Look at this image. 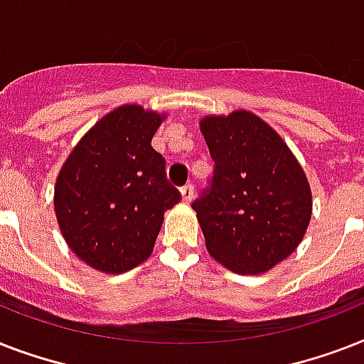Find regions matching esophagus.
Segmentation results:
<instances>
[{
	"mask_svg": "<svg viewBox=\"0 0 364 364\" xmlns=\"http://www.w3.org/2000/svg\"><path fill=\"white\" fill-rule=\"evenodd\" d=\"M194 198V187L193 185H185V187L181 188V200L185 202V204H191Z\"/></svg>",
	"mask_w": 364,
	"mask_h": 364,
	"instance_id": "34e87169",
	"label": "esophagus"
}]
</instances>
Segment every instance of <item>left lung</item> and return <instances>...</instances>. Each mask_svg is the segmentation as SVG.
<instances>
[{"label":"left lung","instance_id":"obj_1","mask_svg":"<svg viewBox=\"0 0 364 364\" xmlns=\"http://www.w3.org/2000/svg\"><path fill=\"white\" fill-rule=\"evenodd\" d=\"M215 170L193 204L208 253L251 276L285 260L311 219V188L283 137L251 111L200 119Z\"/></svg>","mask_w":364,"mask_h":364}]
</instances>
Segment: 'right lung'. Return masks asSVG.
I'll list each match as a JSON object with an SVG mask.
<instances>
[{"instance_id": "obj_1", "label": "right lung", "mask_w": 364, "mask_h": 364, "mask_svg": "<svg viewBox=\"0 0 364 364\" xmlns=\"http://www.w3.org/2000/svg\"><path fill=\"white\" fill-rule=\"evenodd\" d=\"M166 113L126 104L79 139L54 185V213L68 247L104 274H122L153 253L164 213L179 202L151 147Z\"/></svg>"}]
</instances>
